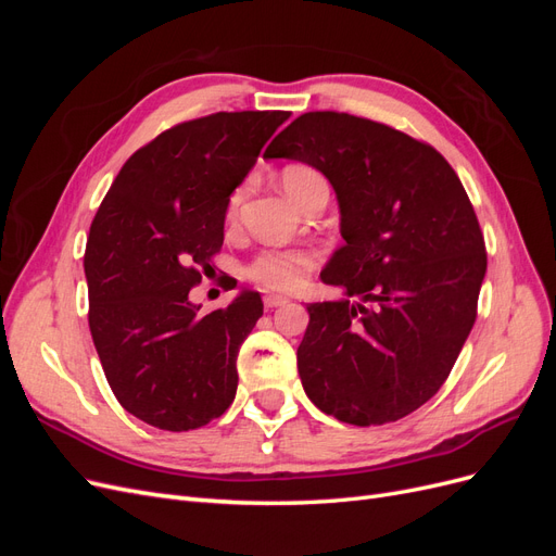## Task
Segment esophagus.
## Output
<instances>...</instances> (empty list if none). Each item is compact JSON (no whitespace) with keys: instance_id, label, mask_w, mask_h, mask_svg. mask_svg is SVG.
Wrapping results in <instances>:
<instances>
[{"instance_id":"obj_1","label":"esophagus","mask_w":556,"mask_h":556,"mask_svg":"<svg viewBox=\"0 0 556 556\" xmlns=\"http://www.w3.org/2000/svg\"><path fill=\"white\" fill-rule=\"evenodd\" d=\"M285 304H288V296H282V294H266L264 296L266 308H278V306H285Z\"/></svg>"}]
</instances>
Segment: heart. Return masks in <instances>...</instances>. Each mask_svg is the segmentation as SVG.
<instances>
[{
  "label": "heart",
  "mask_w": 556,
  "mask_h": 556,
  "mask_svg": "<svg viewBox=\"0 0 556 556\" xmlns=\"http://www.w3.org/2000/svg\"><path fill=\"white\" fill-rule=\"evenodd\" d=\"M315 178H319V174L311 169V166L290 164L282 169V188L296 201L301 190H304L306 185L313 182ZM241 197H243V190H237L229 197V215L237 211ZM315 262L317 257L311 250L268 248V250H262L260 255L245 266L243 274L245 278L257 282L260 288H266V290H294L299 288L301 280H304V274L315 266Z\"/></svg>",
  "instance_id": "heart-1"
}]
</instances>
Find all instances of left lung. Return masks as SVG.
Masks as SVG:
<instances>
[{
    "label": "left lung",
    "instance_id": "left-lung-1",
    "mask_svg": "<svg viewBox=\"0 0 556 556\" xmlns=\"http://www.w3.org/2000/svg\"><path fill=\"white\" fill-rule=\"evenodd\" d=\"M264 160L313 166L341 211L345 243L319 278L345 296L308 304L296 350L306 396L355 427L410 415L447 380L473 329L486 271L459 176L408 134L333 111L299 115Z\"/></svg>",
    "mask_w": 556,
    "mask_h": 556
}]
</instances>
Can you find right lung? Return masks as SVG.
I'll use <instances>...</instances> for the list:
<instances>
[{"mask_svg": "<svg viewBox=\"0 0 556 556\" xmlns=\"http://www.w3.org/2000/svg\"><path fill=\"white\" fill-rule=\"evenodd\" d=\"M288 111L213 113L134 153L99 206L86 245L90 333L121 406L164 431L220 417L237 357L262 317L260 292L199 313L190 290L223 248L231 192Z\"/></svg>", "mask_w": 556, "mask_h": 556, "instance_id": "add662e5", "label": "right lung"}]
</instances>
